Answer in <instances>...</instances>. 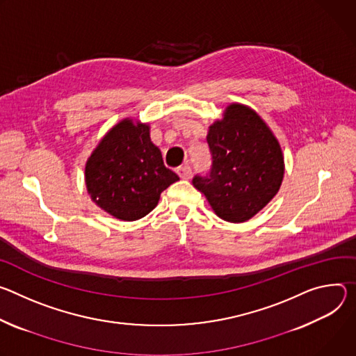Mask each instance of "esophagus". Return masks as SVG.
<instances>
[{
	"instance_id": "1",
	"label": "esophagus",
	"mask_w": 356,
	"mask_h": 356,
	"mask_svg": "<svg viewBox=\"0 0 356 356\" xmlns=\"http://www.w3.org/2000/svg\"><path fill=\"white\" fill-rule=\"evenodd\" d=\"M177 174L179 175L181 179H189L192 177V170L189 165H182V167L177 168Z\"/></svg>"
}]
</instances>
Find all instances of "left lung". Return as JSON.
Wrapping results in <instances>:
<instances>
[{"label":"left lung","instance_id":"obj_1","mask_svg":"<svg viewBox=\"0 0 356 356\" xmlns=\"http://www.w3.org/2000/svg\"><path fill=\"white\" fill-rule=\"evenodd\" d=\"M212 165L205 177L196 175L215 213L232 223L246 222L279 192L284 158L277 138L250 107L232 103L208 131Z\"/></svg>","mask_w":356,"mask_h":356}]
</instances>
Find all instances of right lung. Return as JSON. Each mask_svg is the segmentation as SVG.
<instances>
[{"label":"right lung","mask_w":356,"mask_h":356,"mask_svg":"<svg viewBox=\"0 0 356 356\" xmlns=\"http://www.w3.org/2000/svg\"><path fill=\"white\" fill-rule=\"evenodd\" d=\"M93 202L120 220L149 213L160 195L179 177L164 165L163 154L149 138V126L124 118L100 140L85 168Z\"/></svg>","instance_id":"obj_1"}]
</instances>
